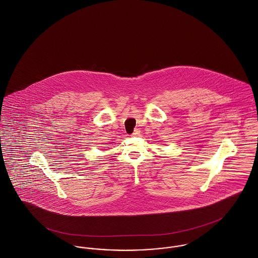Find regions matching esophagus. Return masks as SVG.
<instances>
[{
  "label": "esophagus",
  "instance_id": "obj_1",
  "mask_svg": "<svg viewBox=\"0 0 258 258\" xmlns=\"http://www.w3.org/2000/svg\"><path fill=\"white\" fill-rule=\"evenodd\" d=\"M139 135H140V131H139V128H136V130L134 131V133L132 134V136H133V137H138Z\"/></svg>",
  "mask_w": 258,
  "mask_h": 258
}]
</instances>
